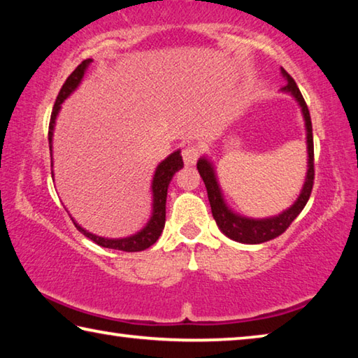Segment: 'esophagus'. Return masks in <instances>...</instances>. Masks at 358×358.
Returning <instances> with one entry per match:
<instances>
[{"instance_id":"34e87169","label":"esophagus","mask_w":358,"mask_h":358,"mask_svg":"<svg viewBox=\"0 0 358 358\" xmlns=\"http://www.w3.org/2000/svg\"><path fill=\"white\" fill-rule=\"evenodd\" d=\"M201 156V147L199 145H187L183 150V161L186 166H194Z\"/></svg>"}]
</instances>
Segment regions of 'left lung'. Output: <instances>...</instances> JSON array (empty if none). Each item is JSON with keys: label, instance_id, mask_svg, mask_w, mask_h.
<instances>
[{"label": "left lung", "instance_id": "obj_1", "mask_svg": "<svg viewBox=\"0 0 358 358\" xmlns=\"http://www.w3.org/2000/svg\"><path fill=\"white\" fill-rule=\"evenodd\" d=\"M282 77L287 80L286 87H282V92L292 94L295 101L299 102L301 107L303 118H305V126H306V143H308V172L305 178V185H303V189L300 196L294 205L287 210H284L281 215L265 217V220H252V217L240 216L234 213L232 210L227 207V203L224 202L222 192L220 183H217L216 173L213 164L207 159V157H201L197 161V171L201 173V177L207 187L208 201L211 207V213H213L215 221L217 227L221 229L224 235H227L230 240L240 241V243H250V245H257L264 243V241L273 240L280 237L282 232H286V229L292 224L296 216L300 215V211L305 208L306 202L310 201L313 185H314V143H313V124H311V117L310 110H308V106L303 96L300 93L299 87L294 82V78L290 77L286 71L281 68Z\"/></svg>", "mask_w": 358, "mask_h": 358}]
</instances>
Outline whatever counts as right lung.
<instances>
[{
  "label": "right lung",
  "mask_w": 358,
  "mask_h": 358,
  "mask_svg": "<svg viewBox=\"0 0 358 358\" xmlns=\"http://www.w3.org/2000/svg\"><path fill=\"white\" fill-rule=\"evenodd\" d=\"M92 62H93L92 58L83 59V62L74 69V72H72V74L66 78V82L63 83V87H62V90H59V93L57 96L55 106H53L52 117H50V124H48V147H50V157H52L53 128H55L57 115L59 112V108H62L63 101L68 98V96L78 87V83L82 82L85 71H87V68ZM181 167H183V157H181V155H180V150L173 151L171 156H167L166 159L156 167L153 183H151V192H153V213H151V217L147 222V226H145L142 230H138L137 234L131 235V237H126V238L98 237V235L88 232V230H85L83 227L78 226L74 220H72V222H74V226L77 227L78 232H82L85 237L93 240L96 245H99L102 248L126 251V252H137V251L147 250V248L156 243V240L159 238V235L162 234V229H164L167 187H169V183H171V180L175 175V172H178ZM52 175H53V172H52Z\"/></svg>",
  "instance_id": "obj_1"
}]
</instances>
